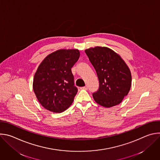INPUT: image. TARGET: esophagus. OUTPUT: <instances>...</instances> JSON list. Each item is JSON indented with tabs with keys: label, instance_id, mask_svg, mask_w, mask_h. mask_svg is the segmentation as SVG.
I'll list each match as a JSON object with an SVG mask.
<instances>
[{
	"label": "esophagus",
	"instance_id": "1",
	"mask_svg": "<svg viewBox=\"0 0 160 160\" xmlns=\"http://www.w3.org/2000/svg\"><path fill=\"white\" fill-rule=\"evenodd\" d=\"M80 88H81V89H83V90H87V89H88V87H87V86H85V87H81Z\"/></svg>",
	"mask_w": 160,
	"mask_h": 160
}]
</instances>
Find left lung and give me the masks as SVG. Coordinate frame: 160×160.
Listing matches in <instances>:
<instances>
[{
    "label": "left lung",
    "mask_w": 160,
    "mask_h": 160,
    "mask_svg": "<svg viewBox=\"0 0 160 160\" xmlns=\"http://www.w3.org/2000/svg\"><path fill=\"white\" fill-rule=\"evenodd\" d=\"M94 66L99 82L98 90L92 94L94 101L105 108L122 102L129 92L132 76L122 58L106 47H95L85 51Z\"/></svg>",
    "instance_id": "1"
}]
</instances>
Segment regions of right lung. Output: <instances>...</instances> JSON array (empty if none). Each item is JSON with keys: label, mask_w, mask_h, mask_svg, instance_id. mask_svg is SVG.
I'll return each mask as SVG.
<instances>
[{"label": "right lung", "mask_w": 160, "mask_h": 160, "mask_svg": "<svg viewBox=\"0 0 160 160\" xmlns=\"http://www.w3.org/2000/svg\"><path fill=\"white\" fill-rule=\"evenodd\" d=\"M79 57L78 49H60L49 54L40 64L33 88L44 108L61 112L72 104L78 89L71 69Z\"/></svg>", "instance_id": "add662e5"}]
</instances>
